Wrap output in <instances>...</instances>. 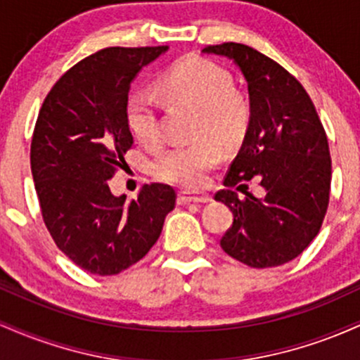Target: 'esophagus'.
Wrapping results in <instances>:
<instances>
[{"label":"esophagus","instance_id":"34e87169","mask_svg":"<svg viewBox=\"0 0 360 360\" xmlns=\"http://www.w3.org/2000/svg\"><path fill=\"white\" fill-rule=\"evenodd\" d=\"M212 196L210 194H198V193H189V191H181L177 196V203L186 205V203H210Z\"/></svg>","mask_w":360,"mask_h":360}]
</instances>
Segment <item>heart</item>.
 <instances>
[{
    "mask_svg": "<svg viewBox=\"0 0 360 360\" xmlns=\"http://www.w3.org/2000/svg\"><path fill=\"white\" fill-rule=\"evenodd\" d=\"M171 100L196 108L194 137L189 146H172L155 155L152 172L157 179L184 188H201L208 172L220 164L221 146L242 142L250 122V105L233 89L229 71L212 60L189 57L181 60L159 82ZM127 122L143 146L160 142L159 103L148 91H135L127 101Z\"/></svg>",
    "mask_w": 360,
    "mask_h": 360,
    "instance_id": "heart-1",
    "label": "heart"
}]
</instances>
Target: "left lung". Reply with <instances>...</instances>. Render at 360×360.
I'll use <instances>...</instances> for the list:
<instances>
[{
    "instance_id": "1",
    "label": "left lung",
    "mask_w": 360,
    "mask_h": 360,
    "mask_svg": "<svg viewBox=\"0 0 360 360\" xmlns=\"http://www.w3.org/2000/svg\"><path fill=\"white\" fill-rule=\"evenodd\" d=\"M203 52L233 60L250 101L249 128L223 181L226 189L214 194L233 213L220 245L255 269L283 266L311 243L328 208L332 159L323 125L300 81L278 62L233 42ZM252 176L266 196L246 193L240 200L231 188Z\"/></svg>"
}]
</instances>
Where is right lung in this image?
<instances>
[{
  "label": "right lung",
  "mask_w": 360,
  "mask_h": 360,
  "mask_svg": "<svg viewBox=\"0 0 360 360\" xmlns=\"http://www.w3.org/2000/svg\"><path fill=\"white\" fill-rule=\"evenodd\" d=\"M167 49L108 47L86 57L53 84L37 118L30 164L45 226L91 274L115 276L146 257L174 210L167 184H146L131 201L108 186L134 143L131 81Z\"/></svg>",
  "instance_id": "1"
}]
</instances>
